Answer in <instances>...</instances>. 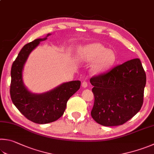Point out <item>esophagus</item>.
<instances>
[{"instance_id": "obj_1", "label": "esophagus", "mask_w": 154, "mask_h": 154, "mask_svg": "<svg viewBox=\"0 0 154 154\" xmlns=\"http://www.w3.org/2000/svg\"><path fill=\"white\" fill-rule=\"evenodd\" d=\"M82 87L84 88H87V87H88V82H85V81H83L82 82Z\"/></svg>"}]
</instances>
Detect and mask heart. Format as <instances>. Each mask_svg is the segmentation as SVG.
<instances>
[{"instance_id": "heart-1", "label": "heart", "mask_w": 154, "mask_h": 154, "mask_svg": "<svg viewBox=\"0 0 154 154\" xmlns=\"http://www.w3.org/2000/svg\"><path fill=\"white\" fill-rule=\"evenodd\" d=\"M77 58L85 63H91L95 60L91 66L94 74H100L105 71L115 61V54L99 44H93L82 47L77 52Z\"/></svg>"}]
</instances>
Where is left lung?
<instances>
[{"label":"left lung","mask_w":154,"mask_h":154,"mask_svg":"<svg viewBox=\"0 0 154 154\" xmlns=\"http://www.w3.org/2000/svg\"><path fill=\"white\" fill-rule=\"evenodd\" d=\"M90 83L95 97L91 115L100 125L124 124L143 105L146 75L139 58L91 77Z\"/></svg>","instance_id":"left-lung-1"}]
</instances>
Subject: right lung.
I'll return each instance as SVG.
<instances>
[{
  "instance_id": "right-lung-1",
  "label": "right lung",
  "mask_w": 154,
  "mask_h": 154,
  "mask_svg": "<svg viewBox=\"0 0 154 154\" xmlns=\"http://www.w3.org/2000/svg\"><path fill=\"white\" fill-rule=\"evenodd\" d=\"M50 35L26 44L13 62L11 71L10 94L13 103L27 119L38 124L54 122L63 116L68 100L81 86L80 81H72L43 94L32 93L25 86L22 72L27 58L40 42L46 40Z\"/></svg>"
}]
</instances>
